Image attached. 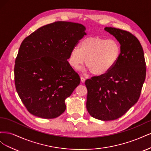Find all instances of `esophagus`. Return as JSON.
<instances>
[{"label": "esophagus", "mask_w": 151, "mask_h": 151, "mask_svg": "<svg viewBox=\"0 0 151 151\" xmlns=\"http://www.w3.org/2000/svg\"><path fill=\"white\" fill-rule=\"evenodd\" d=\"M81 80L82 83H84L85 81H86V79L84 78V77H81Z\"/></svg>", "instance_id": "1"}]
</instances>
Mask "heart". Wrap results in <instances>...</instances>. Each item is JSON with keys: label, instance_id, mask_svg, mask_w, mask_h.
I'll return each mask as SVG.
<instances>
[{"label": "heart", "instance_id": "b5f03b06", "mask_svg": "<svg viewBox=\"0 0 151 151\" xmlns=\"http://www.w3.org/2000/svg\"><path fill=\"white\" fill-rule=\"evenodd\" d=\"M121 51V45L115 39L91 36L81 41L80 48L75 47L72 49L68 62L77 69L85 60L92 74L102 76L116 65Z\"/></svg>", "mask_w": 151, "mask_h": 151}]
</instances>
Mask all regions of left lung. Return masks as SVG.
Instances as JSON below:
<instances>
[{"instance_id": "8db88e82", "label": "left lung", "mask_w": 151, "mask_h": 151, "mask_svg": "<svg viewBox=\"0 0 151 151\" xmlns=\"http://www.w3.org/2000/svg\"><path fill=\"white\" fill-rule=\"evenodd\" d=\"M104 30L120 43V57L106 74L87 79L85 85L88 113L96 119L109 121L121 117L137 102L146 67L142 47L134 35L111 27H106Z\"/></svg>"}]
</instances>
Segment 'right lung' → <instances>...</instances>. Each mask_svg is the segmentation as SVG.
<instances>
[{
	"label": "right lung",
	"instance_id": "1",
	"mask_svg": "<svg viewBox=\"0 0 151 151\" xmlns=\"http://www.w3.org/2000/svg\"><path fill=\"white\" fill-rule=\"evenodd\" d=\"M81 24L56 21L22 41L14 65L18 95L28 111L51 119L65 111V99L79 85V75L67 61L86 33Z\"/></svg>",
	"mask_w": 151,
	"mask_h": 151
}]
</instances>
